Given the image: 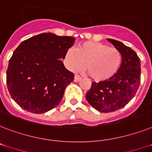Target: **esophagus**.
<instances>
[{
	"label": "esophagus",
	"mask_w": 152,
	"mask_h": 152,
	"mask_svg": "<svg viewBox=\"0 0 152 152\" xmlns=\"http://www.w3.org/2000/svg\"><path fill=\"white\" fill-rule=\"evenodd\" d=\"M81 80V76H80L79 75H75V77H74V81L75 82H79Z\"/></svg>",
	"instance_id": "obj_1"
}]
</instances>
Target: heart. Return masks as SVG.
Instances as JSON below:
<instances>
[{
	"label": "heart",
	"mask_w": 152,
	"mask_h": 152,
	"mask_svg": "<svg viewBox=\"0 0 152 152\" xmlns=\"http://www.w3.org/2000/svg\"><path fill=\"white\" fill-rule=\"evenodd\" d=\"M65 62L72 71L81 70L85 65L89 76L97 81L111 78L119 70L122 55L117 48L98 42H85L65 55Z\"/></svg>",
	"instance_id": "b5f03b06"
}]
</instances>
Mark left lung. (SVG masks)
Wrapping results in <instances>:
<instances>
[{
    "instance_id": "8db88e82",
    "label": "left lung",
    "mask_w": 152,
    "mask_h": 152,
    "mask_svg": "<svg viewBox=\"0 0 152 152\" xmlns=\"http://www.w3.org/2000/svg\"><path fill=\"white\" fill-rule=\"evenodd\" d=\"M122 55V64L111 78L92 82L86 98L93 108L102 112L119 110L135 96L140 83V61L137 53L118 40L108 39Z\"/></svg>"
}]
</instances>
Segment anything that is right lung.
Returning <instances> with one entry per match:
<instances>
[{
	"label": "right lung",
	"instance_id": "right-lung-1",
	"mask_svg": "<svg viewBox=\"0 0 152 152\" xmlns=\"http://www.w3.org/2000/svg\"><path fill=\"white\" fill-rule=\"evenodd\" d=\"M75 40L44 33L21 43L7 69V87L12 99L28 112L41 114L55 108L74 80L61 61Z\"/></svg>",
	"mask_w": 152,
	"mask_h": 152
}]
</instances>
